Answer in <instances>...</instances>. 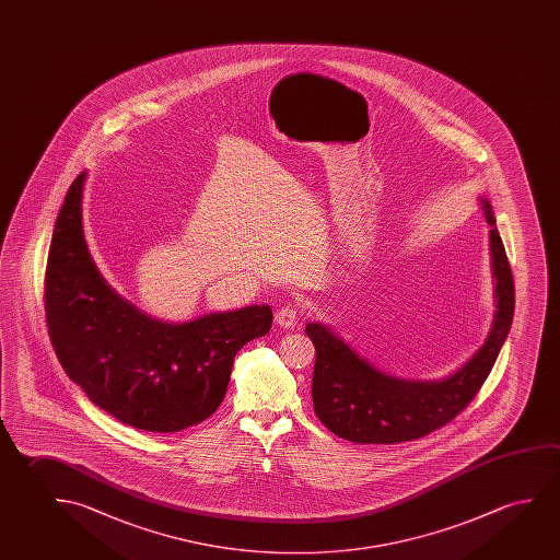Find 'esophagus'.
I'll return each mask as SVG.
<instances>
[{"mask_svg": "<svg viewBox=\"0 0 560 560\" xmlns=\"http://www.w3.org/2000/svg\"><path fill=\"white\" fill-rule=\"evenodd\" d=\"M301 308L299 304H284L281 308H277L276 322L281 327H293L299 322Z\"/></svg>", "mask_w": 560, "mask_h": 560, "instance_id": "esophagus-1", "label": "esophagus"}]
</instances>
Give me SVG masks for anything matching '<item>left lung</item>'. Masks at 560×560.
Segmentation results:
<instances>
[{
	"mask_svg": "<svg viewBox=\"0 0 560 560\" xmlns=\"http://www.w3.org/2000/svg\"><path fill=\"white\" fill-rule=\"evenodd\" d=\"M491 226L492 273L497 314L481 349L452 376L409 382L376 371L322 324H308L316 347L312 376L314 411L327 431L354 444H399L444 427L474 401L491 374L514 318V277L492 207L481 199Z\"/></svg>",
	"mask_w": 560,
	"mask_h": 560,
	"instance_id": "1",
	"label": "left lung"
}]
</instances>
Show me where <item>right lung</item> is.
Segmentation results:
<instances>
[{
    "instance_id": "add662e5",
    "label": "right lung",
    "mask_w": 560,
    "mask_h": 560,
    "mask_svg": "<svg viewBox=\"0 0 560 560\" xmlns=\"http://www.w3.org/2000/svg\"><path fill=\"white\" fill-rule=\"evenodd\" d=\"M85 173L69 186L54 224L44 277L56 357L86 397L139 431L178 432L215 413L233 361L266 336L269 306L209 314L186 324L149 318L106 284L81 224Z\"/></svg>"
}]
</instances>
